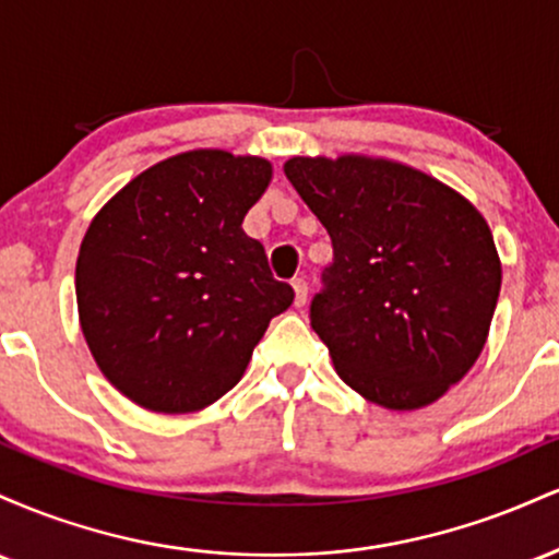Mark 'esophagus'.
Masks as SVG:
<instances>
[{"instance_id": "esophagus-1", "label": "esophagus", "mask_w": 559, "mask_h": 559, "mask_svg": "<svg viewBox=\"0 0 559 559\" xmlns=\"http://www.w3.org/2000/svg\"><path fill=\"white\" fill-rule=\"evenodd\" d=\"M292 288H294V305L305 307V305H307V294H310V288H307V281L297 278V281H294V284H292Z\"/></svg>"}]
</instances>
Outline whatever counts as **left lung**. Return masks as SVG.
<instances>
[{"label": "left lung", "instance_id": "8db88e82", "mask_svg": "<svg viewBox=\"0 0 559 559\" xmlns=\"http://www.w3.org/2000/svg\"><path fill=\"white\" fill-rule=\"evenodd\" d=\"M284 173L333 243L310 320L338 378L378 407L433 404L489 338L502 262L486 217L386 157H292Z\"/></svg>", "mask_w": 559, "mask_h": 559}]
</instances>
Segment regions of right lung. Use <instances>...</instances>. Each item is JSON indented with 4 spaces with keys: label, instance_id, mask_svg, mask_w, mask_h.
<instances>
[{
    "label": "right lung",
    "instance_id": "right-lung-1",
    "mask_svg": "<svg viewBox=\"0 0 559 559\" xmlns=\"http://www.w3.org/2000/svg\"><path fill=\"white\" fill-rule=\"evenodd\" d=\"M271 178L265 157L181 152L131 178L88 223L75 262L81 331L139 407H210L294 301L241 228Z\"/></svg>",
    "mask_w": 559,
    "mask_h": 559
}]
</instances>
